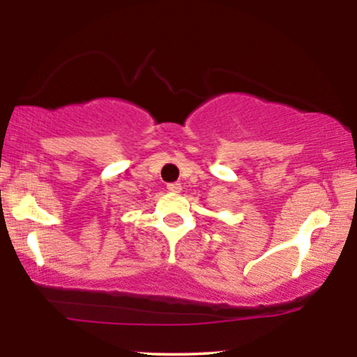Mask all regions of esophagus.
Here are the masks:
<instances>
[{
    "mask_svg": "<svg viewBox=\"0 0 357 357\" xmlns=\"http://www.w3.org/2000/svg\"><path fill=\"white\" fill-rule=\"evenodd\" d=\"M166 188H167V191H171V192H179L181 191V183H169Z\"/></svg>",
    "mask_w": 357,
    "mask_h": 357,
    "instance_id": "34e87169",
    "label": "esophagus"
}]
</instances>
